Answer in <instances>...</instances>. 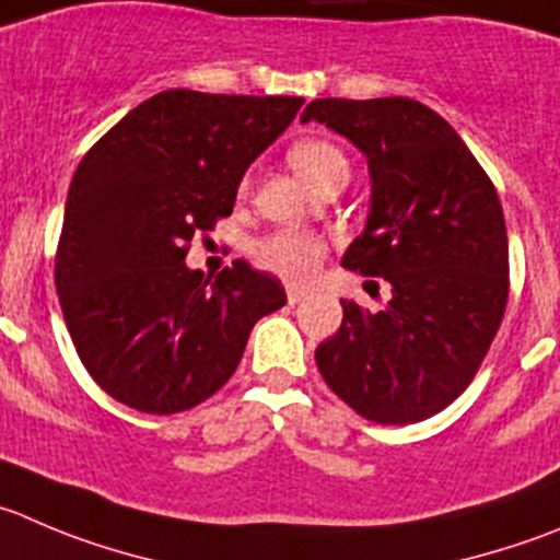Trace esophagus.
Wrapping results in <instances>:
<instances>
[{"mask_svg": "<svg viewBox=\"0 0 560 560\" xmlns=\"http://www.w3.org/2000/svg\"><path fill=\"white\" fill-rule=\"evenodd\" d=\"M285 294H289V302H291V305H296V302L305 300L307 291H305V289H300V285H289V289H285Z\"/></svg>", "mask_w": 560, "mask_h": 560, "instance_id": "1", "label": "esophagus"}]
</instances>
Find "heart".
I'll use <instances>...</instances> for the list:
<instances>
[{"label": "heart", "instance_id": "obj_1", "mask_svg": "<svg viewBox=\"0 0 560 560\" xmlns=\"http://www.w3.org/2000/svg\"><path fill=\"white\" fill-rule=\"evenodd\" d=\"M291 164L307 186H316L338 170H349V159L327 140L296 142L289 153ZM324 258L322 238L305 231H280L258 244V260L285 280H307Z\"/></svg>", "mask_w": 560, "mask_h": 560}]
</instances>
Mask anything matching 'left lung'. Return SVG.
Segmentation results:
<instances>
[{
  "label": "left lung",
  "mask_w": 560,
  "mask_h": 560,
  "mask_svg": "<svg viewBox=\"0 0 560 560\" xmlns=\"http://www.w3.org/2000/svg\"><path fill=\"white\" fill-rule=\"evenodd\" d=\"M307 120L369 159V220L340 264L393 291L376 313L340 300L343 324L318 343L316 365L365 420L418 423L465 393L503 322L509 238L498 191L420 101L316 98Z\"/></svg>",
  "instance_id": "1"
}]
</instances>
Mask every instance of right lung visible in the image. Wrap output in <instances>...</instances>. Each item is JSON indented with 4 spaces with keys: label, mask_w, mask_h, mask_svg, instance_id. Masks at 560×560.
<instances>
[{
    "label": "right lung",
    "mask_w": 560,
    "mask_h": 560,
    "mask_svg": "<svg viewBox=\"0 0 560 560\" xmlns=\"http://www.w3.org/2000/svg\"><path fill=\"white\" fill-rule=\"evenodd\" d=\"M305 98L164 90L112 126L68 189L55 283L79 360L115 401L173 415L233 376L280 280L233 260L211 280L184 264L195 233L231 217L249 164Z\"/></svg>",
    "instance_id": "obj_1"
}]
</instances>
